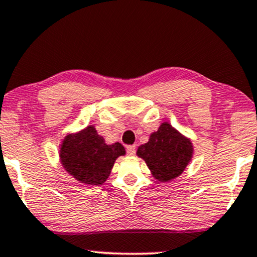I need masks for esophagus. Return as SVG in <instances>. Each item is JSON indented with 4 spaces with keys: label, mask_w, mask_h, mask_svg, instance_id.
<instances>
[{
    "label": "esophagus",
    "mask_w": 257,
    "mask_h": 257,
    "mask_svg": "<svg viewBox=\"0 0 257 257\" xmlns=\"http://www.w3.org/2000/svg\"><path fill=\"white\" fill-rule=\"evenodd\" d=\"M126 152H127V155L130 156H133L136 153V145H130L126 148Z\"/></svg>",
    "instance_id": "esophagus-1"
}]
</instances>
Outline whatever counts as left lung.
Segmentation results:
<instances>
[{
  "label": "left lung",
  "instance_id": "obj_1",
  "mask_svg": "<svg viewBox=\"0 0 257 257\" xmlns=\"http://www.w3.org/2000/svg\"><path fill=\"white\" fill-rule=\"evenodd\" d=\"M137 155L143 158L151 170L153 177L169 182L184 171L192 157V145L168 122H163L150 141L141 145Z\"/></svg>",
  "mask_w": 257,
  "mask_h": 257
}]
</instances>
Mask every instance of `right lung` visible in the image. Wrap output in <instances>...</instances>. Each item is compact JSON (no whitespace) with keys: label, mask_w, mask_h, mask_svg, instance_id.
<instances>
[{"label":"right lung","mask_w":257,"mask_h":257,"mask_svg":"<svg viewBox=\"0 0 257 257\" xmlns=\"http://www.w3.org/2000/svg\"><path fill=\"white\" fill-rule=\"evenodd\" d=\"M122 155H125L124 146L119 143L105 144L94 126L67 136L60 149V158L66 171L87 185L102 184L108 178L115 159Z\"/></svg>","instance_id":"add662e5"}]
</instances>
